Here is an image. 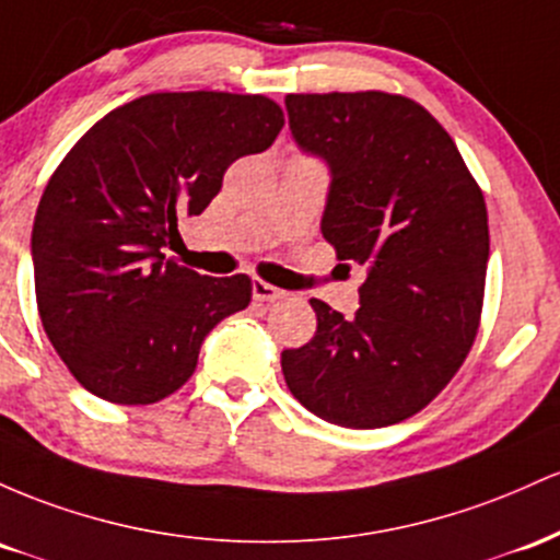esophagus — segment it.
<instances>
[{
    "mask_svg": "<svg viewBox=\"0 0 560 560\" xmlns=\"http://www.w3.org/2000/svg\"><path fill=\"white\" fill-rule=\"evenodd\" d=\"M254 299L256 301H280V299H285V291H280V288L269 285V282H264V280H254Z\"/></svg>",
    "mask_w": 560,
    "mask_h": 560,
    "instance_id": "obj_1",
    "label": "esophagus"
}]
</instances>
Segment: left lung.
Returning a JSON list of instances; mask_svg holds the SVG:
<instances>
[{
  "label": "left lung",
  "instance_id": "8db88e82",
  "mask_svg": "<svg viewBox=\"0 0 560 560\" xmlns=\"http://www.w3.org/2000/svg\"><path fill=\"white\" fill-rule=\"evenodd\" d=\"M285 108L301 148L330 163L323 237L368 278L351 319L310 301L317 330L282 351V375L328 423L394 425L442 394L476 341L483 192L442 124L405 94H288Z\"/></svg>",
  "mask_w": 560,
  "mask_h": 560
}]
</instances>
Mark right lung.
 <instances>
[{"instance_id": "right-lung-1", "label": "right lung", "mask_w": 560, "mask_h": 560, "mask_svg": "<svg viewBox=\"0 0 560 560\" xmlns=\"http://www.w3.org/2000/svg\"><path fill=\"white\" fill-rule=\"evenodd\" d=\"M282 124L264 94L153 92L100 118L55 168L31 232L36 306L94 397L166 399L196 373L206 332L250 304L248 275L206 278L161 248Z\"/></svg>"}]
</instances>
